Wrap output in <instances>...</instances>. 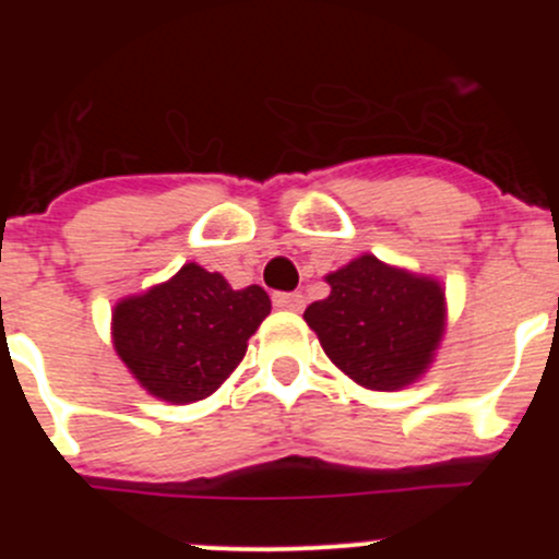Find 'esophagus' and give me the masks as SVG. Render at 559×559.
<instances>
[{
  "label": "esophagus",
  "mask_w": 559,
  "mask_h": 559,
  "mask_svg": "<svg viewBox=\"0 0 559 559\" xmlns=\"http://www.w3.org/2000/svg\"><path fill=\"white\" fill-rule=\"evenodd\" d=\"M273 302L275 308H284V311H302L306 308V297H302V292H278V295H273Z\"/></svg>",
  "instance_id": "obj_1"
}]
</instances>
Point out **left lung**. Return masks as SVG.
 <instances>
[{"label":"left lung","instance_id":"8db88e82","mask_svg":"<svg viewBox=\"0 0 559 559\" xmlns=\"http://www.w3.org/2000/svg\"><path fill=\"white\" fill-rule=\"evenodd\" d=\"M324 281L330 297L311 302L302 319L341 373L373 392H397L430 370L447 335L441 281L373 253L352 259Z\"/></svg>","mask_w":559,"mask_h":559}]
</instances>
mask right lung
<instances>
[{
  "label": "right lung",
  "instance_id": "add662e5",
  "mask_svg": "<svg viewBox=\"0 0 559 559\" xmlns=\"http://www.w3.org/2000/svg\"><path fill=\"white\" fill-rule=\"evenodd\" d=\"M267 313L262 286L233 289L222 273L186 262L173 278L116 302L112 348L151 397L189 405L233 376Z\"/></svg>",
  "mask_w": 559,
  "mask_h": 559
}]
</instances>
